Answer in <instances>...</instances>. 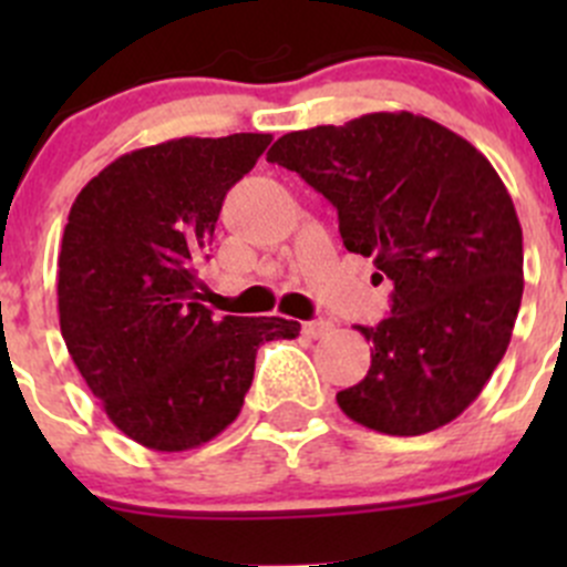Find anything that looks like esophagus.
Here are the masks:
<instances>
[{
	"instance_id": "1",
	"label": "esophagus",
	"mask_w": 567,
	"mask_h": 567,
	"mask_svg": "<svg viewBox=\"0 0 567 567\" xmlns=\"http://www.w3.org/2000/svg\"><path fill=\"white\" fill-rule=\"evenodd\" d=\"M305 329L307 337H312V340H318V337H326L331 334V329H334V323L331 320H310V323L301 326Z\"/></svg>"
}]
</instances>
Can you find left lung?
I'll use <instances>...</instances> for the list:
<instances>
[{
    "instance_id": "left-lung-1",
    "label": "left lung",
    "mask_w": 567,
    "mask_h": 567,
    "mask_svg": "<svg viewBox=\"0 0 567 567\" xmlns=\"http://www.w3.org/2000/svg\"><path fill=\"white\" fill-rule=\"evenodd\" d=\"M266 158L323 194L346 249L394 285L390 318L357 326L370 370L340 409L386 436L453 422L505 357L524 293L522 225L488 158L411 112L293 131Z\"/></svg>"
}]
</instances>
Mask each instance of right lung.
<instances>
[{
	"mask_svg": "<svg viewBox=\"0 0 567 567\" xmlns=\"http://www.w3.org/2000/svg\"><path fill=\"white\" fill-rule=\"evenodd\" d=\"M271 134L181 136L114 158L79 192L56 260L68 353L136 444L181 453L238 416L257 348L293 340L285 318H214L197 271L225 194Z\"/></svg>",
	"mask_w": 567,
	"mask_h": 567,
	"instance_id": "1",
	"label": "right lung"
}]
</instances>
